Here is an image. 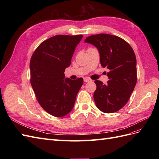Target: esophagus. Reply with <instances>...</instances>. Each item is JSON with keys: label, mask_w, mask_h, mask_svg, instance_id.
I'll use <instances>...</instances> for the list:
<instances>
[{"label": "esophagus", "mask_w": 159, "mask_h": 159, "mask_svg": "<svg viewBox=\"0 0 159 159\" xmlns=\"http://www.w3.org/2000/svg\"><path fill=\"white\" fill-rule=\"evenodd\" d=\"M84 82H89V81H91V80L88 78H85L84 79Z\"/></svg>", "instance_id": "34e87169"}]
</instances>
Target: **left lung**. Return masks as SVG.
Listing matches in <instances>:
<instances>
[{"label":"left lung","mask_w":159,"mask_h":159,"mask_svg":"<svg viewBox=\"0 0 159 159\" xmlns=\"http://www.w3.org/2000/svg\"><path fill=\"white\" fill-rule=\"evenodd\" d=\"M85 42L97 48L101 65L109 70L107 84L95 81L97 89L93 98L96 106L103 113L118 111L128 102L137 83L134 52L122 38L107 34L90 36Z\"/></svg>","instance_id":"left-lung-1"}]
</instances>
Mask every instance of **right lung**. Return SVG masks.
<instances>
[{"label":"right lung","instance_id":"right-lung-1","mask_svg":"<svg viewBox=\"0 0 159 159\" xmlns=\"http://www.w3.org/2000/svg\"><path fill=\"white\" fill-rule=\"evenodd\" d=\"M82 35H56L42 42L30 63V83L36 99L47 113L61 117L73 109L83 78L65 79L75 47Z\"/></svg>","mask_w":159,"mask_h":159}]
</instances>
